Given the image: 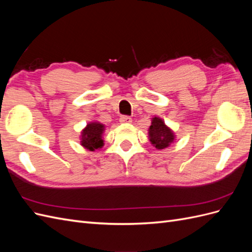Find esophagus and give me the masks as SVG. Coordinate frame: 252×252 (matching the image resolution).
<instances>
[{
	"label": "esophagus",
	"instance_id": "1",
	"mask_svg": "<svg viewBox=\"0 0 252 252\" xmlns=\"http://www.w3.org/2000/svg\"><path fill=\"white\" fill-rule=\"evenodd\" d=\"M120 122H121L122 124H130L131 122H132V120H131V118H130V117L122 116V117L120 118Z\"/></svg>",
	"mask_w": 252,
	"mask_h": 252
}]
</instances>
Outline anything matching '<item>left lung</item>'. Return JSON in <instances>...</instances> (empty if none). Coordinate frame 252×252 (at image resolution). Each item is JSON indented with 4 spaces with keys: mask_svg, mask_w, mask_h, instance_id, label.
<instances>
[{
    "mask_svg": "<svg viewBox=\"0 0 252 252\" xmlns=\"http://www.w3.org/2000/svg\"><path fill=\"white\" fill-rule=\"evenodd\" d=\"M149 141L157 149H164L168 147L174 141L173 131L167 127L162 119L155 117L151 121V125L148 129Z\"/></svg>",
    "mask_w": 252,
    "mask_h": 252,
    "instance_id": "8db88e82",
    "label": "left lung"
}]
</instances>
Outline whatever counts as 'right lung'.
Listing matches in <instances>:
<instances>
[{"mask_svg": "<svg viewBox=\"0 0 252 252\" xmlns=\"http://www.w3.org/2000/svg\"><path fill=\"white\" fill-rule=\"evenodd\" d=\"M104 125L97 122L89 123L81 134V145L86 149L94 151V149L101 148L104 145L102 134L104 132Z\"/></svg>", "mask_w": 252, "mask_h": 252, "instance_id": "add662e5", "label": "right lung"}]
</instances>
